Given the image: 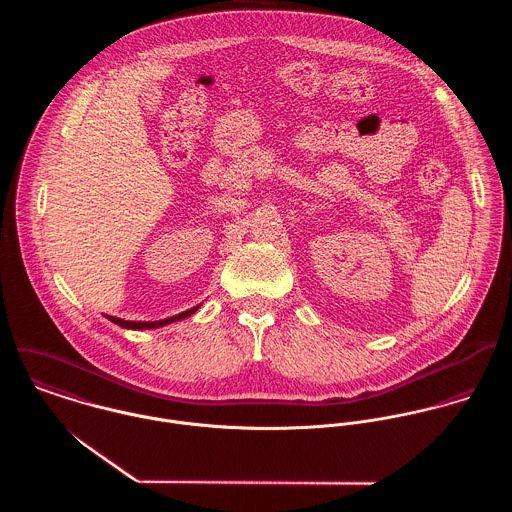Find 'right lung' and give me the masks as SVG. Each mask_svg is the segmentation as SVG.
I'll return each instance as SVG.
<instances>
[{
    "label": "right lung",
    "mask_w": 512,
    "mask_h": 512,
    "mask_svg": "<svg viewBox=\"0 0 512 512\" xmlns=\"http://www.w3.org/2000/svg\"><path fill=\"white\" fill-rule=\"evenodd\" d=\"M201 305H197V307H191V309H187V311H183V313H179V315H173V317H167V319H159V321H124V319H120V317H112V315H106L112 323H116V325H120V327H124V329H157V327H163V325H169V323H173V321H181V319H185V317H189L191 313H195L197 309H199Z\"/></svg>",
    "instance_id": "right-lung-1"
}]
</instances>
